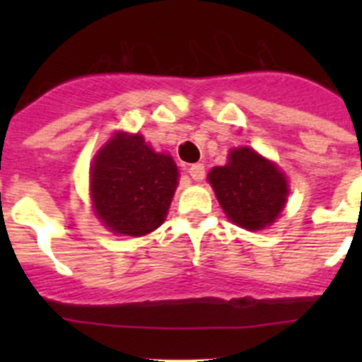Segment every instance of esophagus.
<instances>
[{
  "label": "esophagus",
  "instance_id": "esophagus-1",
  "mask_svg": "<svg viewBox=\"0 0 362 362\" xmlns=\"http://www.w3.org/2000/svg\"><path fill=\"white\" fill-rule=\"evenodd\" d=\"M189 175L192 177V180L196 182H202L204 178V166L203 164H192L191 168H189Z\"/></svg>",
  "mask_w": 362,
  "mask_h": 362
}]
</instances>
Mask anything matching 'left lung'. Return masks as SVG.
<instances>
[{
  "label": "left lung",
  "mask_w": 362,
  "mask_h": 362,
  "mask_svg": "<svg viewBox=\"0 0 362 362\" xmlns=\"http://www.w3.org/2000/svg\"><path fill=\"white\" fill-rule=\"evenodd\" d=\"M208 182L229 221L249 231L273 224L289 196L286 175L249 147L233 148L228 164L215 166Z\"/></svg>",
  "instance_id": "obj_1"
}]
</instances>
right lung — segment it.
Instances as JSON below:
<instances>
[{
    "label": "right lung",
    "mask_w": 362,
    "mask_h": 362,
    "mask_svg": "<svg viewBox=\"0 0 362 362\" xmlns=\"http://www.w3.org/2000/svg\"><path fill=\"white\" fill-rule=\"evenodd\" d=\"M178 184L171 156L141 134L115 133L90 166L94 214L115 235L145 236L164 222Z\"/></svg>",
    "instance_id": "add662e5"
}]
</instances>
